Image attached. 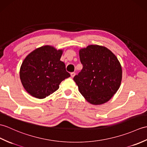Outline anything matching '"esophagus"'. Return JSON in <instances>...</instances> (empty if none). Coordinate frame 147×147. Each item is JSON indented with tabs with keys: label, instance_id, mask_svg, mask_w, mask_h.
<instances>
[{
	"label": "esophagus",
	"instance_id": "esophagus-1",
	"mask_svg": "<svg viewBox=\"0 0 147 147\" xmlns=\"http://www.w3.org/2000/svg\"><path fill=\"white\" fill-rule=\"evenodd\" d=\"M75 74H76V73H75L74 72L71 73V77H72V78H73L75 76Z\"/></svg>",
	"mask_w": 147,
	"mask_h": 147
}]
</instances>
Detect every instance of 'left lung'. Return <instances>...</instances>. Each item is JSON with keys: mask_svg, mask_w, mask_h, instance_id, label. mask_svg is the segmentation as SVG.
<instances>
[{"mask_svg": "<svg viewBox=\"0 0 147 147\" xmlns=\"http://www.w3.org/2000/svg\"><path fill=\"white\" fill-rule=\"evenodd\" d=\"M83 69L73 78L79 91L94 105L107 103L117 93L122 79L120 61L107 47L89 45L79 51Z\"/></svg>", "mask_w": 147, "mask_h": 147, "instance_id": "1", "label": "left lung"}]
</instances>
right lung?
Here are the masks:
<instances>
[{"label": "right lung", "mask_w": 147, "mask_h": 147, "mask_svg": "<svg viewBox=\"0 0 147 147\" xmlns=\"http://www.w3.org/2000/svg\"><path fill=\"white\" fill-rule=\"evenodd\" d=\"M63 51L52 46L38 47L27 55L20 68L23 87L32 96L43 99L59 89L70 74L60 61Z\"/></svg>", "instance_id": "add662e5"}]
</instances>
